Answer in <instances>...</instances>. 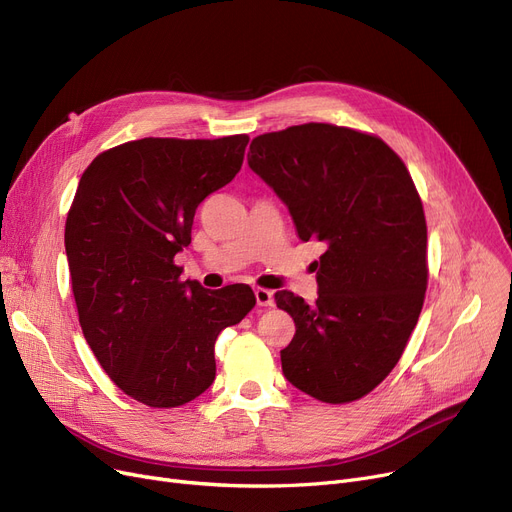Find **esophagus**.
<instances>
[{
    "instance_id": "34e87169",
    "label": "esophagus",
    "mask_w": 512,
    "mask_h": 512,
    "mask_svg": "<svg viewBox=\"0 0 512 512\" xmlns=\"http://www.w3.org/2000/svg\"><path fill=\"white\" fill-rule=\"evenodd\" d=\"M255 299L259 307H274V292L267 288H255Z\"/></svg>"
}]
</instances>
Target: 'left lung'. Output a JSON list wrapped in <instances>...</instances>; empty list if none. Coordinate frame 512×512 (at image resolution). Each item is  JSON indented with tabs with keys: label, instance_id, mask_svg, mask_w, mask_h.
I'll return each mask as SVG.
<instances>
[{
	"label": "left lung",
	"instance_id": "8db88e82",
	"mask_svg": "<svg viewBox=\"0 0 512 512\" xmlns=\"http://www.w3.org/2000/svg\"><path fill=\"white\" fill-rule=\"evenodd\" d=\"M247 159L299 238L326 242L315 303L276 292L297 326L280 351L286 380L330 405L359 400L394 369L423 307L427 226L415 182L380 137L321 122L259 134Z\"/></svg>",
	"mask_w": 512,
	"mask_h": 512
}]
</instances>
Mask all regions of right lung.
<instances>
[{"label":"right lung","instance_id":"right-lung-1","mask_svg":"<svg viewBox=\"0 0 512 512\" xmlns=\"http://www.w3.org/2000/svg\"><path fill=\"white\" fill-rule=\"evenodd\" d=\"M249 137L139 139L99 153L66 218L83 334L110 380L153 409L182 407L215 378L213 344L255 307L247 284L180 280L199 203L240 170Z\"/></svg>","mask_w":512,"mask_h":512}]
</instances>
